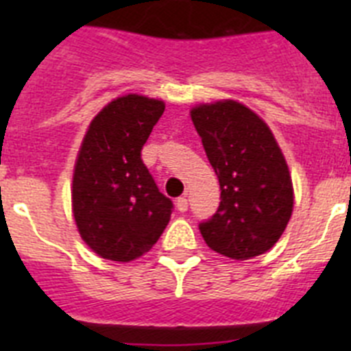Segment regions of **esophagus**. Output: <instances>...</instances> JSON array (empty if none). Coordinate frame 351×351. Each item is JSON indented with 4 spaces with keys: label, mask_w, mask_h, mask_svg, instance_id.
I'll return each instance as SVG.
<instances>
[{
    "label": "esophagus",
    "mask_w": 351,
    "mask_h": 351,
    "mask_svg": "<svg viewBox=\"0 0 351 351\" xmlns=\"http://www.w3.org/2000/svg\"><path fill=\"white\" fill-rule=\"evenodd\" d=\"M176 207H178L179 213H186V210H188V198L179 197L178 200H176Z\"/></svg>",
    "instance_id": "esophagus-1"
}]
</instances>
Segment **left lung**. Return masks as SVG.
<instances>
[{
  "mask_svg": "<svg viewBox=\"0 0 351 351\" xmlns=\"http://www.w3.org/2000/svg\"><path fill=\"white\" fill-rule=\"evenodd\" d=\"M191 121L218 176L221 202L198 225L210 250L247 260L271 250L290 221L293 188L269 126L234 100L191 108Z\"/></svg>",
  "mask_w": 351,
  "mask_h": 351,
  "instance_id": "1",
  "label": "left lung"
}]
</instances>
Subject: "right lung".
I'll return each mask as SVG.
<instances>
[{"label":"right lung","instance_id":"right-lung-1","mask_svg":"<svg viewBox=\"0 0 351 351\" xmlns=\"http://www.w3.org/2000/svg\"><path fill=\"white\" fill-rule=\"evenodd\" d=\"M165 110L161 100L126 95L91 121L73 170L71 207L96 255L130 262L156 244L173 204L160 193L141 153Z\"/></svg>","mask_w":351,"mask_h":351}]
</instances>
